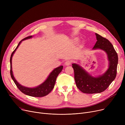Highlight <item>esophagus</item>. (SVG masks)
I'll list each match as a JSON object with an SVG mask.
<instances>
[{
    "label": "esophagus",
    "instance_id": "1",
    "mask_svg": "<svg viewBox=\"0 0 125 125\" xmlns=\"http://www.w3.org/2000/svg\"><path fill=\"white\" fill-rule=\"evenodd\" d=\"M71 63V61L70 60H68L65 62V65H66V66H68V65H70Z\"/></svg>",
    "mask_w": 125,
    "mask_h": 125
}]
</instances>
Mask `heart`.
<instances>
[{
  "label": "heart",
  "mask_w": 125,
  "mask_h": 125,
  "mask_svg": "<svg viewBox=\"0 0 125 125\" xmlns=\"http://www.w3.org/2000/svg\"><path fill=\"white\" fill-rule=\"evenodd\" d=\"M77 41V39L76 38V39H75V41Z\"/></svg>",
  "instance_id": "heart-1"
}]
</instances>
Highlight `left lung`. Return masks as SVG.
Returning <instances> with one entry per match:
<instances>
[{
  "label": "left lung",
  "instance_id": "1",
  "mask_svg": "<svg viewBox=\"0 0 125 125\" xmlns=\"http://www.w3.org/2000/svg\"><path fill=\"white\" fill-rule=\"evenodd\" d=\"M95 35L97 41L92 50H101L106 52L108 61V68L106 71L102 75L93 76L80 65L72 64L76 87L82 92L87 94L102 92L114 81L116 75L118 56L113 44L106 38L97 33Z\"/></svg>",
  "mask_w": 125,
  "mask_h": 125
}]
</instances>
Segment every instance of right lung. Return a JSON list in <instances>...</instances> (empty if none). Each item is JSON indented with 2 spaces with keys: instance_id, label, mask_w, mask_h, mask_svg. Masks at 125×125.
I'll return each instance as SVG.
<instances>
[{
  "instance_id": "add662e5",
  "label": "right lung",
  "mask_w": 125,
  "mask_h": 125,
  "mask_svg": "<svg viewBox=\"0 0 125 125\" xmlns=\"http://www.w3.org/2000/svg\"><path fill=\"white\" fill-rule=\"evenodd\" d=\"M33 36H30L22 39V41L20 42L16 49L12 52L10 56V73L11 77L13 81L16 84L18 88L23 93L27 95L28 96H30L32 97H43L48 95L52 91V90L53 89V88H54L56 81V78L58 75H59V74L61 72V71L62 70L63 66H59L58 67L55 68L50 73V74L49 75L47 79H46L42 83L38 85V86L35 87H33V88L26 87L22 86V85H21V84H20L16 81L14 75H13V73L12 71V64H11L12 57L13 55H14L17 49L18 48L20 44L22 42V41H24L26 40V39H30Z\"/></svg>"
}]
</instances>
